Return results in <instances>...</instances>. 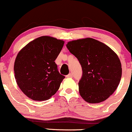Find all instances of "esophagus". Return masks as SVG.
<instances>
[{
    "label": "esophagus",
    "mask_w": 132,
    "mask_h": 132,
    "mask_svg": "<svg viewBox=\"0 0 132 132\" xmlns=\"http://www.w3.org/2000/svg\"><path fill=\"white\" fill-rule=\"evenodd\" d=\"M66 77L67 78H72L73 77V73H69L68 75H66Z\"/></svg>",
    "instance_id": "obj_1"
}]
</instances>
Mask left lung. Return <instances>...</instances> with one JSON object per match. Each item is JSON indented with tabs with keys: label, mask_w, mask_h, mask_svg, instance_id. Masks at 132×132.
<instances>
[{
	"label": "left lung",
	"mask_w": 132,
	"mask_h": 132,
	"mask_svg": "<svg viewBox=\"0 0 132 132\" xmlns=\"http://www.w3.org/2000/svg\"><path fill=\"white\" fill-rule=\"evenodd\" d=\"M66 47L82 66V76L78 82L82 98L90 103L107 100L121 78V64L118 55L105 44L90 38L70 41Z\"/></svg>",
	"instance_id": "8db88e82"
}]
</instances>
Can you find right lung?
Returning a JSON list of instances; mask_svg holds the SVG:
<instances>
[{"label":"right lung","mask_w":132,"mask_h":132,"mask_svg":"<svg viewBox=\"0 0 132 132\" xmlns=\"http://www.w3.org/2000/svg\"><path fill=\"white\" fill-rule=\"evenodd\" d=\"M64 41L41 36L18 52L14 65V77L21 91L30 99L44 101L56 93L65 78L54 62Z\"/></svg>","instance_id":"obj_1"}]
</instances>
